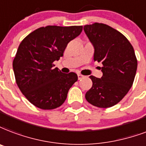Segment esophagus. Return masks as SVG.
<instances>
[{"label":"esophagus","instance_id":"obj_1","mask_svg":"<svg viewBox=\"0 0 146 146\" xmlns=\"http://www.w3.org/2000/svg\"><path fill=\"white\" fill-rule=\"evenodd\" d=\"M77 76H78V80H81V79L83 78V76H83L82 74H78Z\"/></svg>","mask_w":146,"mask_h":146}]
</instances>
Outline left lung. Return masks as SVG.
<instances>
[{
    "label": "left lung",
    "mask_w": 146,
    "mask_h": 146,
    "mask_svg": "<svg viewBox=\"0 0 146 146\" xmlns=\"http://www.w3.org/2000/svg\"><path fill=\"white\" fill-rule=\"evenodd\" d=\"M83 30L94 46L93 60L103 64L101 79L90 76L93 86L86 100L96 107H111L132 87L137 70L135 51L123 34L106 24L85 25Z\"/></svg>",
    "instance_id": "1"
}]
</instances>
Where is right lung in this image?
I'll return each mask as SVG.
<instances>
[{
	"mask_svg": "<svg viewBox=\"0 0 146 146\" xmlns=\"http://www.w3.org/2000/svg\"><path fill=\"white\" fill-rule=\"evenodd\" d=\"M83 26L40 27L21 41L13 61L16 83L30 103L42 110H53L65 102L78 80L75 73H63L53 62L63 56L70 41Z\"/></svg>",
	"mask_w": 146,
	"mask_h": 146,
	"instance_id": "add662e5",
	"label": "right lung"
}]
</instances>
